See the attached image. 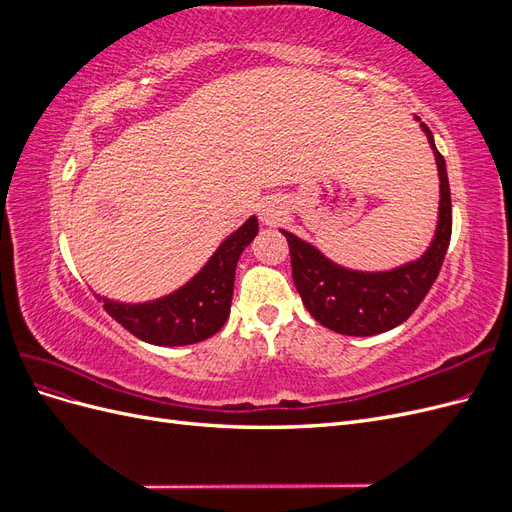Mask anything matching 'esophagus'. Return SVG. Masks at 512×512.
<instances>
[{
	"instance_id": "esophagus-1",
	"label": "esophagus",
	"mask_w": 512,
	"mask_h": 512,
	"mask_svg": "<svg viewBox=\"0 0 512 512\" xmlns=\"http://www.w3.org/2000/svg\"><path fill=\"white\" fill-rule=\"evenodd\" d=\"M284 213H286V207H284V203H282L280 198H265L260 203V207H258L260 220L265 222V224L280 222L284 218Z\"/></svg>"
}]
</instances>
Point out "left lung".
Here are the masks:
<instances>
[{"instance_id":"left-lung-1","label":"left lung","mask_w":512,"mask_h":512,"mask_svg":"<svg viewBox=\"0 0 512 512\" xmlns=\"http://www.w3.org/2000/svg\"><path fill=\"white\" fill-rule=\"evenodd\" d=\"M440 175V218L436 239L414 262L384 273H361L335 265L314 245L282 230L290 247L292 282L303 305L324 327L342 335H378L408 320L438 280L442 262L451 243L453 211L451 188L444 156L433 143L431 130L423 123Z\"/></svg>"}]
</instances>
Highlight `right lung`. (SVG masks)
Wrapping results in <instances>:
<instances>
[{
    "label": "right lung",
    "mask_w": 512,
    "mask_h": 512,
    "mask_svg": "<svg viewBox=\"0 0 512 512\" xmlns=\"http://www.w3.org/2000/svg\"><path fill=\"white\" fill-rule=\"evenodd\" d=\"M258 232V220L250 218L218 247V252L196 277L164 299L123 305L108 299L104 309L123 329L153 346H188L205 342L218 333L230 314L235 269L241 252Z\"/></svg>",
    "instance_id": "add662e5"
}]
</instances>
